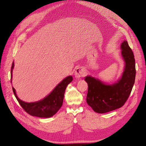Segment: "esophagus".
Wrapping results in <instances>:
<instances>
[{
    "label": "esophagus",
    "mask_w": 146,
    "mask_h": 146,
    "mask_svg": "<svg viewBox=\"0 0 146 146\" xmlns=\"http://www.w3.org/2000/svg\"><path fill=\"white\" fill-rule=\"evenodd\" d=\"M85 72L84 69L82 67H78L76 68V70H75L74 72V76L76 78H80L85 76Z\"/></svg>",
    "instance_id": "1"
}]
</instances>
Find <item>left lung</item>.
<instances>
[{
    "label": "left lung",
    "instance_id": "8db88e82",
    "mask_svg": "<svg viewBox=\"0 0 146 146\" xmlns=\"http://www.w3.org/2000/svg\"><path fill=\"white\" fill-rule=\"evenodd\" d=\"M121 48L125 65L122 77L117 83L106 85L89 76L85 79L88 85L86 102L97 113H106L121 108L131 92L136 74L134 53L127 41L122 42Z\"/></svg>",
    "mask_w": 146,
    "mask_h": 146
}]
</instances>
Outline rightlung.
<instances>
[{
    "mask_svg": "<svg viewBox=\"0 0 146 146\" xmlns=\"http://www.w3.org/2000/svg\"><path fill=\"white\" fill-rule=\"evenodd\" d=\"M13 67L14 63L13 62L11 67V79ZM72 80V76H68L58 84L50 95L42 100L36 102L27 103L21 101L18 98L16 92L13 87L12 90L17 101L25 112L32 116L49 118L56 114L62 106L66 87Z\"/></svg>",
    "mask_w": 146,
    "mask_h": 146,
    "instance_id": "add662e5",
    "label": "right lung"
}]
</instances>
